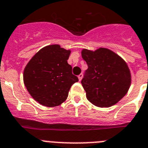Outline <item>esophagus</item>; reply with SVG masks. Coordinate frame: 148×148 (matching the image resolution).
Listing matches in <instances>:
<instances>
[{
	"mask_svg": "<svg viewBox=\"0 0 148 148\" xmlns=\"http://www.w3.org/2000/svg\"><path fill=\"white\" fill-rule=\"evenodd\" d=\"M82 78H83V74H80L78 75V79H79V80L80 81L82 79Z\"/></svg>",
	"mask_w": 148,
	"mask_h": 148,
	"instance_id": "34e87169",
	"label": "esophagus"
}]
</instances>
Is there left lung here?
Returning a JSON list of instances; mask_svg holds the SVG:
<instances>
[{
  "mask_svg": "<svg viewBox=\"0 0 148 148\" xmlns=\"http://www.w3.org/2000/svg\"><path fill=\"white\" fill-rule=\"evenodd\" d=\"M81 53L88 65L81 80L88 101L99 107L115 105L130 86V71L127 63L106 48L95 51L83 49Z\"/></svg>",
  "mask_w": 148,
  "mask_h": 148,
  "instance_id": "1",
  "label": "left lung"
}]
</instances>
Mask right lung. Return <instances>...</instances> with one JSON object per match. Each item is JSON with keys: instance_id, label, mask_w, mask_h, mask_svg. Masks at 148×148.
Listing matches in <instances>:
<instances>
[{"instance_id": "add662e5", "label": "right lung", "mask_w": 148, "mask_h": 148, "mask_svg": "<svg viewBox=\"0 0 148 148\" xmlns=\"http://www.w3.org/2000/svg\"><path fill=\"white\" fill-rule=\"evenodd\" d=\"M71 51L52 45L33 56L24 71V83L29 95L43 106H59L68 97L78 77L68 63Z\"/></svg>"}]
</instances>
